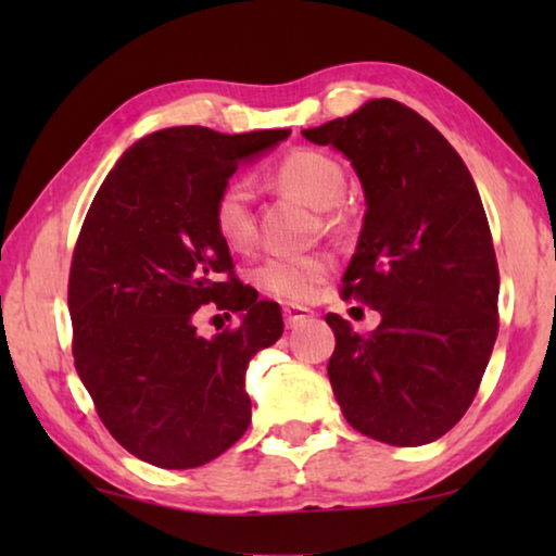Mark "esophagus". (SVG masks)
Here are the masks:
<instances>
[{
  "label": "esophagus",
  "mask_w": 556,
  "mask_h": 556,
  "mask_svg": "<svg viewBox=\"0 0 556 556\" xmlns=\"http://www.w3.org/2000/svg\"><path fill=\"white\" fill-rule=\"evenodd\" d=\"M308 316H312V312H308V308L285 306V324H287V328H294V326H299V324H304Z\"/></svg>",
  "instance_id": "34e87169"
}]
</instances>
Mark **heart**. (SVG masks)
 <instances>
[{
  "label": "heart",
  "mask_w": 556,
  "mask_h": 556,
  "mask_svg": "<svg viewBox=\"0 0 556 556\" xmlns=\"http://www.w3.org/2000/svg\"><path fill=\"white\" fill-rule=\"evenodd\" d=\"M275 176L281 186L304 195L316 208H331L341 199L345 178L333 156L316 149H291L279 159ZM213 223L220 238L235 250L250 248L255 240V193L242 178L225 184L213 203ZM331 262L324 255H275L257 269L260 287L285 301H308L326 279Z\"/></svg>",
  "instance_id": "heart-1"
}]
</instances>
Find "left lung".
I'll return each mask as SVG.
<instances>
[{"label": "left lung", "mask_w": 556, "mask_h": 556, "mask_svg": "<svg viewBox=\"0 0 556 556\" xmlns=\"http://www.w3.org/2000/svg\"><path fill=\"white\" fill-rule=\"evenodd\" d=\"M343 152L365 218L343 299L380 312L372 333L338 314L328 380L348 425L392 446L437 441L481 388L497 338V260L473 176L446 137L397 100L301 131Z\"/></svg>", "instance_id": "8db88e82"}]
</instances>
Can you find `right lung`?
<instances>
[{"label": "right lung", "mask_w": 556, "mask_h": 556, "mask_svg": "<svg viewBox=\"0 0 556 556\" xmlns=\"http://www.w3.org/2000/svg\"><path fill=\"white\" fill-rule=\"evenodd\" d=\"M287 137L154 131L122 154L83 220L68 277L75 370L102 425L147 464L203 466L250 427L244 370L285 321L235 277L213 203L240 162ZM205 307L241 324L201 337Z\"/></svg>", "instance_id": "add662e5"}]
</instances>
